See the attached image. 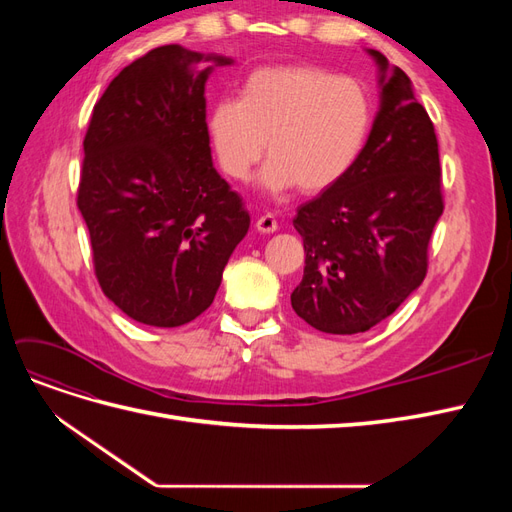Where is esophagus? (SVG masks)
I'll return each instance as SVG.
<instances>
[{
    "instance_id": "obj_1",
    "label": "esophagus",
    "mask_w": 512,
    "mask_h": 512,
    "mask_svg": "<svg viewBox=\"0 0 512 512\" xmlns=\"http://www.w3.org/2000/svg\"><path fill=\"white\" fill-rule=\"evenodd\" d=\"M256 230L262 232V235H271V232L277 230V220L273 218V215H260V218L256 220Z\"/></svg>"
}]
</instances>
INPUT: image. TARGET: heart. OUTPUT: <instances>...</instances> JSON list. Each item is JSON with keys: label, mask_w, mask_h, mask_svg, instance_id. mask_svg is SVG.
Listing matches in <instances>:
<instances>
[{"label": "heart", "mask_w": 512, "mask_h": 512, "mask_svg": "<svg viewBox=\"0 0 512 512\" xmlns=\"http://www.w3.org/2000/svg\"><path fill=\"white\" fill-rule=\"evenodd\" d=\"M371 128V102L359 81L305 64L254 70L239 100L209 108L207 136L222 173L245 181L267 153L258 185L286 194L299 185L318 194L342 181L359 160Z\"/></svg>", "instance_id": "1"}]
</instances>
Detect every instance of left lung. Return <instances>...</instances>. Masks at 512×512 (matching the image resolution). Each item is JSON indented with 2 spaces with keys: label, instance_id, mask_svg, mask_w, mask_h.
<instances>
[{
  "label": "left lung",
  "instance_id": "left-lung-1",
  "mask_svg": "<svg viewBox=\"0 0 512 512\" xmlns=\"http://www.w3.org/2000/svg\"><path fill=\"white\" fill-rule=\"evenodd\" d=\"M378 66L380 108L348 175L297 209L305 269L292 309L322 333H363L423 284L440 220V153L408 74L367 49Z\"/></svg>",
  "mask_w": 512,
  "mask_h": 512
}]
</instances>
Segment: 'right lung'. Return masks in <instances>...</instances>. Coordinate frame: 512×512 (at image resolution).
<instances>
[{
    "label": "right lung",
    "mask_w": 512,
    "mask_h": 512,
    "mask_svg": "<svg viewBox=\"0 0 512 512\" xmlns=\"http://www.w3.org/2000/svg\"><path fill=\"white\" fill-rule=\"evenodd\" d=\"M230 64L158 46L115 76L89 121L76 205L96 277L123 314L149 327H181L203 314L250 228L207 136L205 83Z\"/></svg>",
    "instance_id": "obj_1"
}]
</instances>
